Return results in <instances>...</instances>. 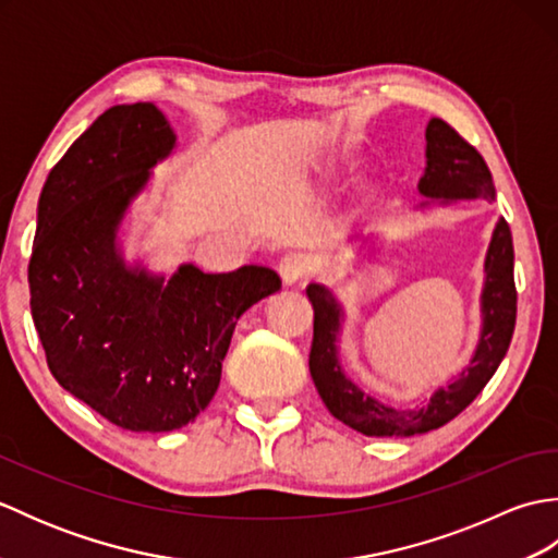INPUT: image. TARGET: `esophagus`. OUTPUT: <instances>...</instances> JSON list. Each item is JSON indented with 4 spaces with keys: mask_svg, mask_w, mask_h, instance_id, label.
I'll list each match as a JSON object with an SVG mask.
<instances>
[{
    "mask_svg": "<svg viewBox=\"0 0 558 558\" xmlns=\"http://www.w3.org/2000/svg\"><path fill=\"white\" fill-rule=\"evenodd\" d=\"M278 272L286 286H298V282L306 278V272H310V264H306V258L302 254H286L280 258Z\"/></svg>",
    "mask_w": 558,
    "mask_h": 558,
    "instance_id": "1",
    "label": "esophagus"
}]
</instances>
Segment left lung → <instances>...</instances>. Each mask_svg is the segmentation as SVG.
<instances>
[{"instance_id":"left-lung-1","label":"left lung","mask_w":558,"mask_h":558,"mask_svg":"<svg viewBox=\"0 0 558 558\" xmlns=\"http://www.w3.org/2000/svg\"><path fill=\"white\" fill-rule=\"evenodd\" d=\"M426 168L417 184L429 204H453L460 198H494L496 189L487 162L462 138L453 126L438 117L426 124ZM306 298L314 306V340L310 352V372L318 396L328 412L342 424L364 436H414L438 429L465 410L499 369L511 345L515 328V280H513V236L508 222H496L484 258L482 288V330L470 364L448 386L420 408H390L366 396L345 376L338 360V336L342 326V306L326 286L312 282Z\"/></svg>"}]
</instances>
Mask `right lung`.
Instances as JSON below:
<instances>
[{
    "label": "right lung",
    "instance_id": "add662e5",
    "mask_svg": "<svg viewBox=\"0 0 558 558\" xmlns=\"http://www.w3.org/2000/svg\"><path fill=\"white\" fill-rule=\"evenodd\" d=\"M177 136L153 102L105 110L47 174L28 264L31 314L57 384L129 432L208 408L236 318L280 290L266 266L172 278L129 266L117 232Z\"/></svg>",
    "mask_w": 558,
    "mask_h": 558
}]
</instances>
